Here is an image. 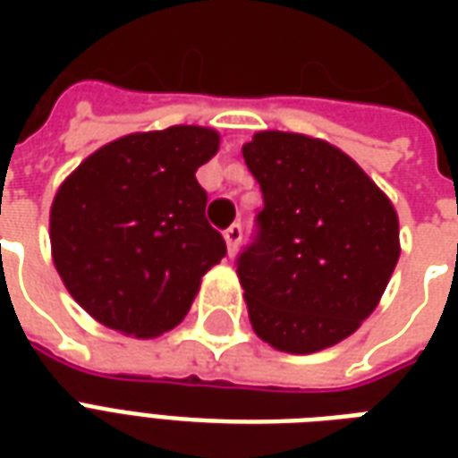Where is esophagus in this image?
<instances>
[{
    "label": "esophagus",
    "instance_id": "1",
    "mask_svg": "<svg viewBox=\"0 0 458 458\" xmlns=\"http://www.w3.org/2000/svg\"><path fill=\"white\" fill-rule=\"evenodd\" d=\"M223 238H225V245H228V255H235L240 238H242V228H240V223H233V225L223 233Z\"/></svg>",
    "mask_w": 458,
    "mask_h": 458
}]
</instances>
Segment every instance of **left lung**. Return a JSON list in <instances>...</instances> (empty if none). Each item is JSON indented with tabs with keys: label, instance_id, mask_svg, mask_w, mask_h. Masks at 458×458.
<instances>
[{
	"label": "left lung",
	"instance_id": "1",
	"mask_svg": "<svg viewBox=\"0 0 458 458\" xmlns=\"http://www.w3.org/2000/svg\"><path fill=\"white\" fill-rule=\"evenodd\" d=\"M242 157L265 200L258 240L238 259L250 324L284 353L341 344L380 304L400 258L393 200L309 134L255 131Z\"/></svg>",
	"mask_w": 458,
	"mask_h": 458
}]
</instances>
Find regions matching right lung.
<instances>
[{"label":"right lung","mask_w":458,"mask_h":458,"mask_svg":"<svg viewBox=\"0 0 458 458\" xmlns=\"http://www.w3.org/2000/svg\"><path fill=\"white\" fill-rule=\"evenodd\" d=\"M213 127L131 131L93 151L51 203V255L71 297L103 327L154 338L189 314L200 277L225 258L196 171Z\"/></svg>","instance_id":"obj_1"}]
</instances>
